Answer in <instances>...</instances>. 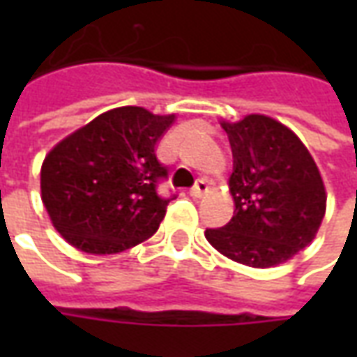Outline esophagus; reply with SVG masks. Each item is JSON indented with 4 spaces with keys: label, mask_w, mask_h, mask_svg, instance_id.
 Masks as SVG:
<instances>
[{
    "label": "esophagus",
    "mask_w": 357,
    "mask_h": 357,
    "mask_svg": "<svg viewBox=\"0 0 357 357\" xmlns=\"http://www.w3.org/2000/svg\"><path fill=\"white\" fill-rule=\"evenodd\" d=\"M208 191V181L206 179H199L197 183H195V187L191 189V197H195V199H201L202 195Z\"/></svg>",
    "instance_id": "obj_1"
}]
</instances>
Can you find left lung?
Returning <instances> with one entry per match:
<instances>
[{
    "mask_svg": "<svg viewBox=\"0 0 357 357\" xmlns=\"http://www.w3.org/2000/svg\"><path fill=\"white\" fill-rule=\"evenodd\" d=\"M233 153V218L206 229L218 252L250 268L291 260L315 239L327 206L321 174L306 145L264 114L222 122Z\"/></svg>",
    "mask_w": 357,
    "mask_h": 357,
    "instance_id": "obj_1",
    "label": "left lung"
}]
</instances>
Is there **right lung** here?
<instances>
[{
	"instance_id": "add662e5",
	"label": "right lung",
	"mask_w": 357,
	"mask_h": 357,
	"mask_svg": "<svg viewBox=\"0 0 357 357\" xmlns=\"http://www.w3.org/2000/svg\"><path fill=\"white\" fill-rule=\"evenodd\" d=\"M176 114L143 107L107 110L51 149L42 164V201L63 239L88 255H116L158 229L170 199L156 143Z\"/></svg>"
}]
</instances>
